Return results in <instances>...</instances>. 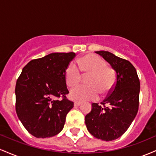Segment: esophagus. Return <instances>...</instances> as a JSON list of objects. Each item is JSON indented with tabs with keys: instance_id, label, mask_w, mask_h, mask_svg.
<instances>
[{
	"instance_id": "obj_1",
	"label": "esophagus",
	"mask_w": 156,
	"mask_h": 156,
	"mask_svg": "<svg viewBox=\"0 0 156 156\" xmlns=\"http://www.w3.org/2000/svg\"><path fill=\"white\" fill-rule=\"evenodd\" d=\"M80 104H81V103H80V102H79V101H76L74 103L75 106H79Z\"/></svg>"
}]
</instances>
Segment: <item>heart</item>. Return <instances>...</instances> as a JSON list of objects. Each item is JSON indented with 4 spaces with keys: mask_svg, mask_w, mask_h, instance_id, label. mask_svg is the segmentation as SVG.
Here are the masks:
<instances>
[{
    "mask_svg": "<svg viewBox=\"0 0 156 156\" xmlns=\"http://www.w3.org/2000/svg\"><path fill=\"white\" fill-rule=\"evenodd\" d=\"M80 70L87 78V86H78L69 92L71 99L77 101L96 100L99 92L103 95L108 94L116 83V74L112 68L106 67L103 58L94 54H89L78 61ZM74 64L68 65L65 71V81L67 86L73 87L79 83L81 74Z\"/></svg>",
    "mask_w": 156,
    "mask_h": 156,
    "instance_id": "obj_1",
    "label": "heart"
}]
</instances>
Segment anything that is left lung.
<instances>
[{"label": "left lung", "mask_w": 156, "mask_h": 156, "mask_svg": "<svg viewBox=\"0 0 156 156\" xmlns=\"http://www.w3.org/2000/svg\"><path fill=\"white\" fill-rule=\"evenodd\" d=\"M116 72V83L99 105L92 103L85 117L87 130L93 136L106 141L120 137L129 128L139 109L140 82L135 67L128 60L108 51H96Z\"/></svg>", "instance_id": "1"}]
</instances>
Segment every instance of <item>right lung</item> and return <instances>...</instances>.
<instances>
[{
	"instance_id": "right-lung-1",
	"label": "right lung",
	"mask_w": 156,
	"mask_h": 156,
	"mask_svg": "<svg viewBox=\"0 0 156 156\" xmlns=\"http://www.w3.org/2000/svg\"><path fill=\"white\" fill-rule=\"evenodd\" d=\"M76 53H53L31 60L16 83V112L25 128L37 138L54 136L62 131L74 103L69 93L65 71ZM62 96V100L55 98Z\"/></svg>"
}]
</instances>
